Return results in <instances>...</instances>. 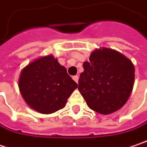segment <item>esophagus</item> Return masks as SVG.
<instances>
[{"instance_id":"34e87169","label":"esophagus","mask_w":147,"mask_h":147,"mask_svg":"<svg viewBox=\"0 0 147 147\" xmlns=\"http://www.w3.org/2000/svg\"><path fill=\"white\" fill-rule=\"evenodd\" d=\"M73 80H75L76 83H78V80H79V76H74Z\"/></svg>"}]
</instances>
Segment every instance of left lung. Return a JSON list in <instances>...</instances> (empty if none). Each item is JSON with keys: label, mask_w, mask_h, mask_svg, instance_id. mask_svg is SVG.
I'll list each match as a JSON object with an SVG mask.
<instances>
[{"label": "left lung", "mask_w": 147, "mask_h": 147, "mask_svg": "<svg viewBox=\"0 0 147 147\" xmlns=\"http://www.w3.org/2000/svg\"><path fill=\"white\" fill-rule=\"evenodd\" d=\"M83 67L78 90L90 109L109 114L124 105L135 79V68L128 58L113 49H96Z\"/></svg>", "instance_id": "left-lung-1"}]
</instances>
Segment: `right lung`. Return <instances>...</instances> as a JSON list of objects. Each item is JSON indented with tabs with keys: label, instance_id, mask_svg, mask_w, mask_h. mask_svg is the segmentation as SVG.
I'll return each mask as SVG.
<instances>
[{
	"label": "right lung",
	"instance_id": "right-lung-1",
	"mask_svg": "<svg viewBox=\"0 0 147 147\" xmlns=\"http://www.w3.org/2000/svg\"><path fill=\"white\" fill-rule=\"evenodd\" d=\"M78 85L52 55L31 62L21 71L19 88L25 102L37 112L53 113L64 108Z\"/></svg>",
	"mask_w": 147,
	"mask_h": 147
}]
</instances>
